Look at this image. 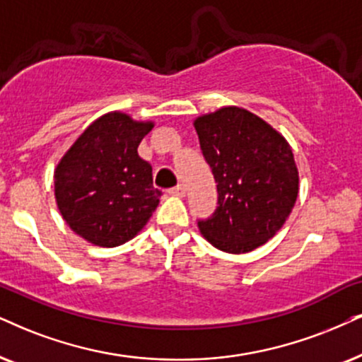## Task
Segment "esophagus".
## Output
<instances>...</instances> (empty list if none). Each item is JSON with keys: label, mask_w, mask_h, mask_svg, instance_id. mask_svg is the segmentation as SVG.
<instances>
[{"label": "esophagus", "mask_w": 362, "mask_h": 362, "mask_svg": "<svg viewBox=\"0 0 362 362\" xmlns=\"http://www.w3.org/2000/svg\"><path fill=\"white\" fill-rule=\"evenodd\" d=\"M168 194H172V195H175V197H184L185 195V187L178 184L175 187H172V189L168 190Z\"/></svg>", "instance_id": "34e87169"}]
</instances>
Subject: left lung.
Returning a JSON list of instances; mask_svg holds the SVG:
<instances>
[{"label":"left lung","instance_id":"left-lung-1","mask_svg":"<svg viewBox=\"0 0 362 362\" xmlns=\"http://www.w3.org/2000/svg\"><path fill=\"white\" fill-rule=\"evenodd\" d=\"M200 150L217 182V209L199 228L210 244L245 254L281 230L299 173L286 139L254 113L226 107L195 120Z\"/></svg>","mask_w":362,"mask_h":362}]
</instances>
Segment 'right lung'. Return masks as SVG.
Wrapping results in <instances>:
<instances>
[{
	"instance_id": "right-lung-1",
	"label": "right lung",
	"mask_w": 362,
	"mask_h": 362,
	"mask_svg": "<svg viewBox=\"0 0 362 362\" xmlns=\"http://www.w3.org/2000/svg\"><path fill=\"white\" fill-rule=\"evenodd\" d=\"M152 122L112 112L86 128L54 170V197L71 230L90 244L117 247L139 234L162 192L152 165L140 158Z\"/></svg>"
}]
</instances>
